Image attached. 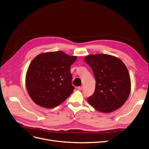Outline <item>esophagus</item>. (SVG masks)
Segmentation results:
<instances>
[{"label": "esophagus", "mask_w": 149, "mask_h": 149, "mask_svg": "<svg viewBox=\"0 0 149 149\" xmlns=\"http://www.w3.org/2000/svg\"><path fill=\"white\" fill-rule=\"evenodd\" d=\"M83 87L82 86H79V87H78V89H79V90H82V89H83Z\"/></svg>", "instance_id": "obj_1"}]
</instances>
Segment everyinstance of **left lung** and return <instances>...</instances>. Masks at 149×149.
<instances>
[{
	"label": "left lung",
	"instance_id": "obj_1",
	"mask_svg": "<svg viewBox=\"0 0 149 149\" xmlns=\"http://www.w3.org/2000/svg\"><path fill=\"white\" fill-rule=\"evenodd\" d=\"M85 61L92 69L96 81L94 93L87 99L89 104L106 113L124 105L131 90L130 77L124 63L103 54L88 55Z\"/></svg>",
	"mask_w": 149,
	"mask_h": 149
}]
</instances>
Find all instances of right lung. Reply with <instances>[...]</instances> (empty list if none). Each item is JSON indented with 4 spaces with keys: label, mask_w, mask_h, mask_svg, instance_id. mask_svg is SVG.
I'll use <instances>...</instances> for the list:
<instances>
[{
    "label": "right lung",
    "mask_w": 149,
    "mask_h": 149,
    "mask_svg": "<svg viewBox=\"0 0 149 149\" xmlns=\"http://www.w3.org/2000/svg\"><path fill=\"white\" fill-rule=\"evenodd\" d=\"M77 56L61 51L38 55L31 62L26 74L28 93L37 105L52 108L60 105L72 93L70 66Z\"/></svg>",
    "instance_id": "right-lung-1"
}]
</instances>
